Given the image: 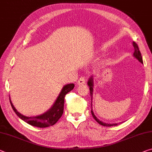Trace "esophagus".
<instances>
[{
  "label": "esophagus",
  "instance_id": "1",
  "mask_svg": "<svg viewBox=\"0 0 152 152\" xmlns=\"http://www.w3.org/2000/svg\"><path fill=\"white\" fill-rule=\"evenodd\" d=\"M86 83V78L85 76H81L80 78L78 79V80L77 81V85H85Z\"/></svg>",
  "mask_w": 152,
  "mask_h": 152
}]
</instances>
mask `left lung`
<instances>
[{"label": "left lung", "instance_id": "obj_1", "mask_svg": "<svg viewBox=\"0 0 152 152\" xmlns=\"http://www.w3.org/2000/svg\"><path fill=\"white\" fill-rule=\"evenodd\" d=\"M133 47L134 48V51L133 55L136 57L137 59L139 60V61L141 62V64H143V59H142V56H141V52H140V50H139L138 45H137V44L135 42H133ZM88 85L89 86V90H90V94H91V114H92L93 117L94 118V119H95L96 121L98 122L99 124H101V125H102V126H116L117 124H107V123H104V122L100 121L99 120L97 119V118L95 116V114H94V113L93 112V110H92V98H93V78H90V79H89V80L88 82Z\"/></svg>", "mask_w": 152, "mask_h": 152}]
</instances>
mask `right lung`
Segmentation results:
<instances>
[{
  "label": "right lung",
  "mask_w": 152,
  "mask_h": 152,
  "mask_svg": "<svg viewBox=\"0 0 152 152\" xmlns=\"http://www.w3.org/2000/svg\"><path fill=\"white\" fill-rule=\"evenodd\" d=\"M74 87V85L73 83L68 84V85L64 86L52 107L45 114L36 117H26L25 115L21 114L14 107L10 99L9 100H10L11 107L13 111L21 120L32 126L38 127V128H45V127H49L54 125L61 117L64 113L65 96L69 91H71Z\"/></svg>",
  "instance_id": "add662e5"
}]
</instances>
